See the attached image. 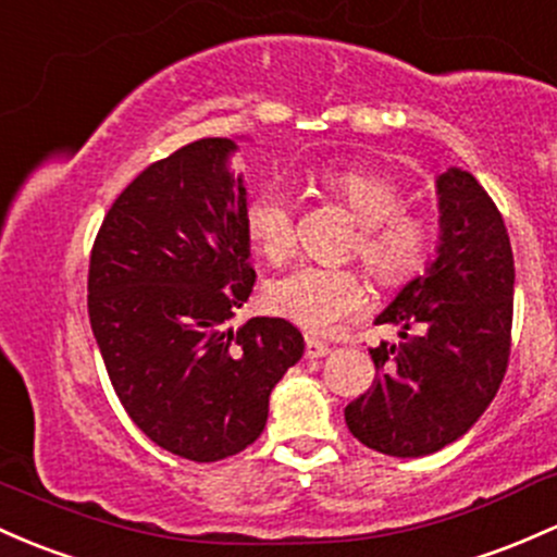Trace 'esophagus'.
<instances>
[{"mask_svg":"<svg viewBox=\"0 0 557 557\" xmlns=\"http://www.w3.org/2000/svg\"><path fill=\"white\" fill-rule=\"evenodd\" d=\"M326 352H329L326 343H321V339H315V337L305 339V358H321V356H326Z\"/></svg>","mask_w":557,"mask_h":557,"instance_id":"1","label":"esophagus"}]
</instances>
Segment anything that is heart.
I'll return each mask as SVG.
<instances>
[{"label": "heart", "instance_id": "1", "mask_svg": "<svg viewBox=\"0 0 557 557\" xmlns=\"http://www.w3.org/2000/svg\"><path fill=\"white\" fill-rule=\"evenodd\" d=\"M313 181L358 220L348 255L361 260L376 284L400 286L420 276L433 255L435 225L428 214L404 207V188L393 177L358 166H326ZM244 220L257 252L271 265L289 260L297 231L295 194L286 185L268 183L257 190ZM262 302L273 315L308 332H329L363 308L367 289L356 268L302 262L273 278L262 292Z\"/></svg>", "mask_w": 557, "mask_h": 557}]
</instances>
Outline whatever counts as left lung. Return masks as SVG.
<instances>
[{
  "instance_id": "left-lung-1",
  "label": "left lung",
  "mask_w": 557,
  "mask_h": 557,
  "mask_svg": "<svg viewBox=\"0 0 557 557\" xmlns=\"http://www.w3.org/2000/svg\"><path fill=\"white\" fill-rule=\"evenodd\" d=\"M438 257L376 315L400 326V343L369 350L372 387L345 406L350 433L387 457H424L468 433L510 361L516 265L505 220L457 166L438 177ZM414 325L420 335L408 334Z\"/></svg>"
}]
</instances>
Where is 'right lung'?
I'll list each match as a JSON object with an SVG mask.
<instances>
[{
	"instance_id": "right-lung-1",
	"label": "right lung",
	"mask_w": 557,
	"mask_h": 557,
	"mask_svg": "<svg viewBox=\"0 0 557 557\" xmlns=\"http://www.w3.org/2000/svg\"><path fill=\"white\" fill-rule=\"evenodd\" d=\"M233 151L228 137H205L146 166L89 255V324L113 391L153 444L190 462L255 444L271 391L305 348L284 319L228 326L255 286Z\"/></svg>"
}]
</instances>
